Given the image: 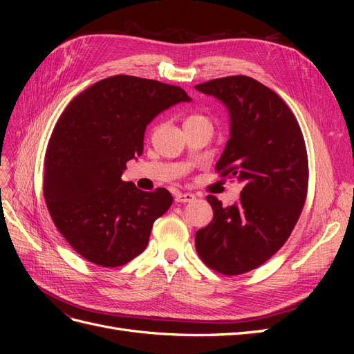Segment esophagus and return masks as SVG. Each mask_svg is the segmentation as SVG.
I'll list each match as a JSON object with an SVG mask.
<instances>
[{
    "label": "esophagus",
    "instance_id": "34e87169",
    "mask_svg": "<svg viewBox=\"0 0 354 354\" xmlns=\"http://www.w3.org/2000/svg\"><path fill=\"white\" fill-rule=\"evenodd\" d=\"M192 201H195V195L194 194H177L176 195V202L185 203V202H192Z\"/></svg>",
    "mask_w": 354,
    "mask_h": 354
}]
</instances>
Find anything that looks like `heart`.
Here are the masks:
<instances>
[{
    "label": "heart",
    "mask_w": 354,
    "mask_h": 354,
    "mask_svg": "<svg viewBox=\"0 0 354 354\" xmlns=\"http://www.w3.org/2000/svg\"><path fill=\"white\" fill-rule=\"evenodd\" d=\"M199 122H209L207 116H203L201 113H192L189 116H186L185 120V125L187 124H199Z\"/></svg>",
    "instance_id": "1"
}]
</instances>
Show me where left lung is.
<instances>
[{"label": "left lung", "instance_id": "1", "mask_svg": "<svg viewBox=\"0 0 354 354\" xmlns=\"http://www.w3.org/2000/svg\"><path fill=\"white\" fill-rule=\"evenodd\" d=\"M195 88L229 109L230 138L216 171L242 183L233 205L207 196L214 218L196 232V252L209 269L236 276L264 264L292 233L307 196V149L288 104L254 78L233 75Z\"/></svg>", "mask_w": 354, "mask_h": 354}]
</instances>
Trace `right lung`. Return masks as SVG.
I'll return each mask as SVG.
<instances>
[{
    "label": "right lung",
    "instance_id": "right-lung-1",
    "mask_svg": "<svg viewBox=\"0 0 354 354\" xmlns=\"http://www.w3.org/2000/svg\"><path fill=\"white\" fill-rule=\"evenodd\" d=\"M189 100L177 85L115 75L63 111L46 151L42 189L53 223L82 259L118 267L146 250L155 220L173 196L164 187L137 189L122 173L143 153L147 124Z\"/></svg>",
    "mask_w": 354,
    "mask_h": 354
}]
</instances>
